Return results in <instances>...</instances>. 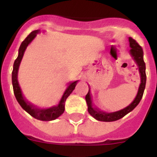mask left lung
Returning <instances> with one entry per match:
<instances>
[{"mask_svg":"<svg viewBox=\"0 0 157 157\" xmlns=\"http://www.w3.org/2000/svg\"><path fill=\"white\" fill-rule=\"evenodd\" d=\"M128 40L131 47L130 54L133 57V59L135 60L136 64H137L138 67H139V74H140L141 83L139 85L138 93L136 95L135 100H133V102L130 105H128V107H126L125 108L118 110V111L109 113V112H106L100 110L99 108L93 106L92 96L91 94H90V90L89 89L88 93L86 96V103H87V105H88V111L90 113V114L92 115L97 121L110 122L119 120V119L124 117L129 112L134 110L136 107V106L139 103L141 99L142 98L146 82V64H145L144 60H143V50H142V47L139 46V44L136 42L134 39H132V37H129Z\"/></svg>","mask_w":157,"mask_h":157,"instance_id":"left-lung-1","label":"left lung"}]
</instances>
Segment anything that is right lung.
Here are the masks:
<instances>
[{
	"label": "right lung",
	"mask_w": 157,
	"mask_h": 157,
	"mask_svg": "<svg viewBox=\"0 0 157 157\" xmlns=\"http://www.w3.org/2000/svg\"><path fill=\"white\" fill-rule=\"evenodd\" d=\"M39 33H40V30L39 29L34 30V31L32 32L21 43V46H20L19 49H18V55L16 60L15 61V62H14L12 75H11L13 90H14V94L15 96V98H16L17 101L18 102L20 106L27 113H29L32 117H33L34 118L40 121H53L55 120L58 117H60L64 113V103H65L66 99L68 97L69 95L71 94L73 90H75V86L77 85L78 80L69 83V85L66 88L65 91L63 93L62 96H61V100L58 102V103L53 106V107H50V108H39V107H36L35 105L32 104L31 103H29V102H28L25 100L24 96H23L22 92H21L18 82V68H19L20 63H21L23 55H24L25 49L28 47L29 44L33 40V39L36 36V34Z\"/></svg>",
	"instance_id": "obj_1"
}]
</instances>
